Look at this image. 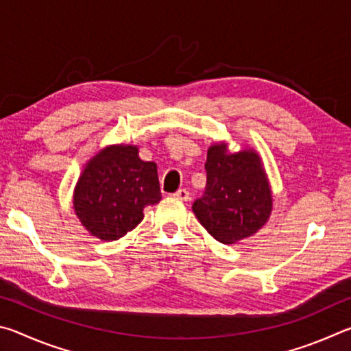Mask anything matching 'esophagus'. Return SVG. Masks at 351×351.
Returning <instances> with one entry per match:
<instances>
[{
    "label": "esophagus",
    "instance_id": "1",
    "mask_svg": "<svg viewBox=\"0 0 351 351\" xmlns=\"http://www.w3.org/2000/svg\"><path fill=\"white\" fill-rule=\"evenodd\" d=\"M173 197L178 198V199H181V201H189L190 193H189V190H186V189H180L178 192L173 193Z\"/></svg>",
    "mask_w": 351,
    "mask_h": 351
}]
</instances>
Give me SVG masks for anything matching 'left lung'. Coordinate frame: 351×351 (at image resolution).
Wrapping results in <instances>:
<instances>
[{"label":"left lung","instance_id":"left-lung-1","mask_svg":"<svg viewBox=\"0 0 351 351\" xmlns=\"http://www.w3.org/2000/svg\"><path fill=\"white\" fill-rule=\"evenodd\" d=\"M207 184L192 209L217 241L235 245L268 223L272 212L271 184L254 148L229 152L228 142L207 150Z\"/></svg>","mask_w":351,"mask_h":351}]
</instances>
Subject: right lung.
<instances>
[{
  "instance_id": "obj_1",
  "label": "right lung",
  "mask_w": 351,
  "mask_h": 351,
  "mask_svg": "<svg viewBox=\"0 0 351 351\" xmlns=\"http://www.w3.org/2000/svg\"><path fill=\"white\" fill-rule=\"evenodd\" d=\"M161 201L158 165L142 161L138 145L114 144L85 164L73 193V207L83 228L102 241L133 230L147 206Z\"/></svg>"
}]
</instances>
